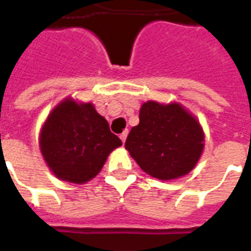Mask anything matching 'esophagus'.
<instances>
[{"label":"esophagus","instance_id":"1","mask_svg":"<svg viewBox=\"0 0 251 251\" xmlns=\"http://www.w3.org/2000/svg\"><path fill=\"white\" fill-rule=\"evenodd\" d=\"M126 137H127V130H125L124 133L120 134V138H121V141L124 143H125V141H126Z\"/></svg>","mask_w":251,"mask_h":251}]
</instances>
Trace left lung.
<instances>
[{
    "mask_svg": "<svg viewBox=\"0 0 251 251\" xmlns=\"http://www.w3.org/2000/svg\"><path fill=\"white\" fill-rule=\"evenodd\" d=\"M125 147L146 174L171 180L184 176L196 166L204 149V133L198 120L181 105L147 101Z\"/></svg>",
    "mask_w": 251,
    "mask_h": 251,
    "instance_id": "left-lung-1",
    "label": "left lung"
}]
</instances>
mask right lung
Here are the masks:
<instances>
[{
	"label": "right lung",
	"mask_w": 251,
	"mask_h": 251,
	"mask_svg": "<svg viewBox=\"0 0 251 251\" xmlns=\"http://www.w3.org/2000/svg\"><path fill=\"white\" fill-rule=\"evenodd\" d=\"M121 139L91 102L62 101L42 127L39 146L46 163L62 180L83 184L101 171Z\"/></svg>",
	"instance_id": "add662e5"
}]
</instances>
